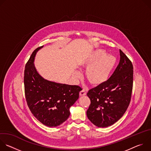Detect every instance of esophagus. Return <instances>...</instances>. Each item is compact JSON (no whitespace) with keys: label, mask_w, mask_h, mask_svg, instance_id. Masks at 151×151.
Here are the masks:
<instances>
[{"label":"esophagus","mask_w":151,"mask_h":151,"mask_svg":"<svg viewBox=\"0 0 151 151\" xmlns=\"http://www.w3.org/2000/svg\"><path fill=\"white\" fill-rule=\"evenodd\" d=\"M86 94H87V93H86L85 91L83 89L79 92V96H85Z\"/></svg>","instance_id":"1"}]
</instances>
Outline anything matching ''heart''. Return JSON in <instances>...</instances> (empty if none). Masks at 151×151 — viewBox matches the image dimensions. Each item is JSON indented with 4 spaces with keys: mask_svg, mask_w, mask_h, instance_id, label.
<instances>
[{
    "mask_svg": "<svg viewBox=\"0 0 151 151\" xmlns=\"http://www.w3.org/2000/svg\"><path fill=\"white\" fill-rule=\"evenodd\" d=\"M116 58L106 55L103 50L95 51L82 64V67L85 69V78L93 87H98L104 83L109 79L115 66ZM79 72H76L75 77L78 78Z\"/></svg>",
    "mask_w": 151,
    "mask_h": 151,
    "instance_id": "1",
    "label": "heart"
}]
</instances>
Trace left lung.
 I'll use <instances>...</instances> for the list:
<instances>
[{"label":"left lung","instance_id":"8db88e82","mask_svg":"<svg viewBox=\"0 0 151 151\" xmlns=\"http://www.w3.org/2000/svg\"><path fill=\"white\" fill-rule=\"evenodd\" d=\"M119 53V64L110 78L87 93L91 104L87 115L98 127H107L117 122L125 114L131 100L133 64L121 50Z\"/></svg>","mask_w":151,"mask_h":151}]
</instances>
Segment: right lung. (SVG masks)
Instances as JSON below:
<instances>
[{"instance_id": "1", "label": "right lung", "mask_w": 151, "mask_h": 151, "mask_svg": "<svg viewBox=\"0 0 151 151\" xmlns=\"http://www.w3.org/2000/svg\"><path fill=\"white\" fill-rule=\"evenodd\" d=\"M43 47L33 52L26 64L24 91L27 105L35 117L44 125L53 127L68 119L70 107L78 99L81 88L48 81L38 73L34 60Z\"/></svg>"}]
</instances>
